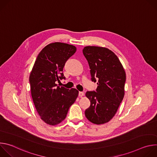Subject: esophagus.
I'll return each mask as SVG.
<instances>
[{
    "mask_svg": "<svg viewBox=\"0 0 157 157\" xmlns=\"http://www.w3.org/2000/svg\"><path fill=\"white\" fill-rule=\"evenodd\" d=\"M78 95H79V97H82L84 95V93L83 92H79Z\"/></svg>",
    "mask_w": 157,
    "mask_h": 157,
    "instance_id": "esophagus-1",
    "label": "esophagus"
}]
</instances>
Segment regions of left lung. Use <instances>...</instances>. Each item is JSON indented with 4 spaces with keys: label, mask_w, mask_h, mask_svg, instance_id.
Listing matches in <instances>:
<instances>
[{
    "label": "left lung",
    "mask_w": 157,
    "mask_h": 157,
    "mask_svg": "<svg viewBox=\"0 0 157 157\" xmlns=\"http://www.w3.org/2000/svg\"><path fill=\"white\" fill-rule=\"evenodd\" d=\"M82 53L86 58L91 81L97 82L96 91H87L91 104L85 110L92 123L102 124L115 116L124 96L125 72L118 57L108 48L88 46Z\"/></svg>",
    "instance_id": "obj_1"
}]
</instances>
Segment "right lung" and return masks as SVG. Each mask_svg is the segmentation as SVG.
I'll return each mask as SVG.
<instances>
[{
	"mask_svg": "<svg viewBox=\"0 0 157 157\" xmlns=\"http://www.w3.org/2000/svg\"><path fill=\"white\" fill-rule=\"evenodd\" d=\"M76 51V48L71 44L50 43L38 54L30 73L33 103L41 119L49 125L62 122L78 96L77 89H68L56 84L65 79L62 72L64 64Z\"/></svg>",
	"mask_w": 157,
	"mask_h": 157,
	"instance_id": "add662e5",
	"label": "right lung"
}]
</instances>
